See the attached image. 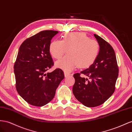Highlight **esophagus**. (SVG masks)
<instances>
[{
	"instance_id": "1",
	"label": "esophagus",
	"mask_w": 132,
	"mask_h": 132,
	"mask_svg": "<svg viewBox=\"0 0 132 132\" xmlns=\"http://www.w3.org/2000/svg\"><path fill=\"white\" fill-rule=\"evenodd\" d=\"M64 75H65V77H67L68 76H69L71 74H70L69 73H67L66 72H64Z\"/></svg>"
}]
</instances>
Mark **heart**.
Returning <instances> with one entry per match:
<instances>
[{"instance_id":"b5f03b06","label":"heart","mask_w":132,"mask_h":132,"mask_svg":"<svg viewBox=\"0 0 132 132\" xmlns=\"http://www.w3.org/2000/svg\"><path fill=\"white\" fill-rule=\"evenodd\" d=\"M67 50V54L56 61L55 65L70 72L77 66L86 68L91 66L98 55L100 45L84 32H73L65 34L61 41H53L49 46L51 55L56 59L61 58Z\"/></svg>"}]
</instances>
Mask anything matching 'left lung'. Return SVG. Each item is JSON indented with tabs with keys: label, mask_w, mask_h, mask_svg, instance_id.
<instances>
[{
	"label": "left lung",
	"mask_w": 132,
	"mask_h": 132,
	"mask_svg": "<svg viewBox=\"0 0 132 132\" xmlns=\"http://www.w3.org/2000/svg\"><path fill=\"white\" fill-rule=\"evenodd\" d=\"M94 36L100 45L98 55L89 68L73 75V95L79 102L88 107L100 106L113 95L119 72L113 48L98 35ZM81 74L89 79L82 77Z\"/></svg>",
	"instance_id": "obj_1"
}]
</instances>
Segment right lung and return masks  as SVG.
I'll use <instances>...</instances> for the list:
<instances>
[{
  "label": "right lung",
  "instance_id": "1",
  "mask_svg": "<svg viewBox=\"0 0 132 132\" xmlns=\"http://www.w3.org/2000/svg\"><path fill=\"white\" fill-rule=\"evenodd\" d=\"M58 32L40 31L26 39L19 49L14 66L16 89L19 95L32 106L41 107L50 102L65 77L60 69L47 72L54 65L49 51L51 40Z\"/></svg>",
  "mask_w": 132,
  "mask_h": 132
}]
</instances>
